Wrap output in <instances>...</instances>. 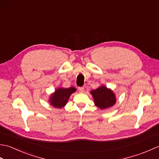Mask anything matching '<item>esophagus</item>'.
<instances>
[{"label":"esophagus","mask_w":159,"mask_h":159,"mask_svg":"<svg viewBox=\"0 0 159 159\" xmlns=\"http://www.w3.org/2000/svg\"><path fill=\"white\" fill-rule=\"evenodd\" d=\"M79 89V92H84V90H85V89H84V88H83V87H79V89Z\"/></svg>","instance_id":"obj_1"}]
</instances>
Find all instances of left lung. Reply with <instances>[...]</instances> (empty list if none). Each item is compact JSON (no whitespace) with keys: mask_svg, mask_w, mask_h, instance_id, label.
Wrapping results in <instances>:
<instances>
[{"mask_svg":"<svg viewBox=\"0 0 159 159\" xmlns=\"http://www.w3.org/2000/svg\"><path fill=\"white\" fill-rule=\"evenodd\" d=\"M90 93L93 98L95 105L102 110L113 107L116 102V97L113 91L104 85L91 91Z\"/></svg>","mask_w":159,"mask_h":159,"instance_id":"obj_1","label":"left lung"}]
</instances>
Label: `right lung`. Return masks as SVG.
Returning a JSON list of instances; mask_svg holds the SVG:
<instances>
[{"instance_id":"right-lung-1","label":"right lung","mask_w":159,"mask_h":159,"mask_svg":"<svg viewBox=\"0 0 159 159\" xmlns=\"http://www.w3.org/2000/svg\"><path fill=\"white\" fill-rule=\"evenodd\" d=\"M76 90V89L74 87H71L69 88L59 87L50 96L49 99L50 104L54 107L61 109L66 105L71 94L75 92Z\"/></svg>"}]
</instances>
